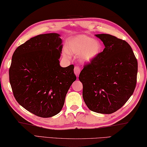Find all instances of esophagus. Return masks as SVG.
<instances>
[{"instance_id": "esophagus-1", "label": "esophagus", "mask_w": 147, "mask_h": 147, "mask_svg": "<svg viewBox=\"0 0 147 147\" xmlns=\"http://www.w3.org/2000/svg\"><path fill=\"white\" fill-rule=\"evenodd\" d=\"M80 72V68L78 67V66H76V67H75V68H74V73H75V74H76V76L77 77H79Z\"/></svg>"}]
</instances>
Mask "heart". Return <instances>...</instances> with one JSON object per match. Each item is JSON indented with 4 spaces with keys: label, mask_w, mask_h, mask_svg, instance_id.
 <instances>
[{
    "label": "heart",
    "mask_w": 147,
    "mask_h": 147,
    "mask_svg": "<svg viewBox=\"0 0 147 147\" xmlns=\"http://www.w3.org/2000/svg\"><path fill=\"white\" fill-rule=\"evenodd\" d=\"M67 51L70 53L82 55V60L90 63L100 55L101 44L97 40L86 35H77L71 38L67 44ZM67 55V54H65Z\"/></svg>",
    "instance_id": "1"
}]
</instances>
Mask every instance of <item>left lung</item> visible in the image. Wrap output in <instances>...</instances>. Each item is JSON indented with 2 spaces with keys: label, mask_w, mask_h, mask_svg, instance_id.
I'll return each mask as SVG.
<instances>
[{
  "label": "left lung",
  "mask_w": 147,
  "mask_h": 147,
  "mask_svg": "<svg viewBox=\"0 0 147 147\" xmlns=\"http://www.w3.org/2000/svg\"><path fill=\"white\" fill-rule=\"evenodd\" d=\"M105 49L85 65L79 79L82 96L91 111L110 114L127 102L136 84L138 61L127 42L109 34H97Z\"/></svg>",
  "instance_id": "obj_1"
}]
</instances>
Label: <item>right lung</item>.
I'll list each match as a JSON object with an SVG mask.
<instances>
[{"instance_id": "right-lung-1", "label": "right lung", "mask_w": 147, "mask_h": 147, "mask_svg": "<svg viewBox=\"0 0 147 147\" xmlns=\"http://www.w3.org/2000/svg\"><path fill=\"white\" fill-rule=\"evenodd\" d=\"M60 35L40 34L17 47L9 70L14 96L21 106L40 117L58 114L76 76L74 66L59 65Z\"/></svg>"}]
</instances>
